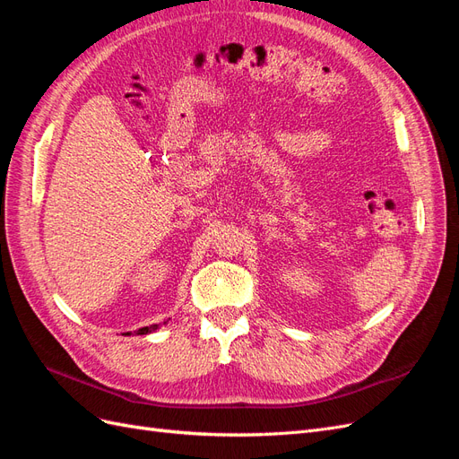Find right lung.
Listing matches in <instances>:
<instances>
[{
  "label": "right lung",
  "instance_id": "right-lung-1",
  "mask_svg": "<svg viewBox=\"0 0 459 459\" xmlns=\"http://www.w3.org/2000/svg\"><path fill=\"white\" fill-rule=\"evenodd\" d=\"M169 324V319H166V322H162V325H166ZM160 327V324H152V325H145V327H142V329H137V335H149V333H152V331H157ZM124 335H132V331H128V333H124Z\"/></svg>",
  "mask_w": 459,
  "mask_h": 459
}]
</instances>
